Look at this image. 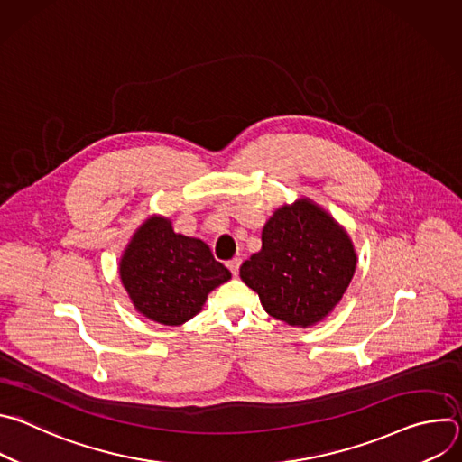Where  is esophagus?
<instances>
[{
    "mask_svg": "<svg viewBox=\"0 0 462 462\" xmlns=\"http://www.w3.org/2000/svg\"><path fill=\"white\" fill-rule=\"evenodd\" d=\"M226 267L230 269V273H232L234 276H237V273H239V267H241V259H239V257H236V259H230V261L226 263Z\"/></svg>",
    "mask_w": 462,
    "mask_h": 462,
    "instance_id": "34e87169",
    "label": "esophagus"
}]
</instances>
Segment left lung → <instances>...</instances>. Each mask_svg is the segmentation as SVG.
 <instances>
[{"mask_svg":"<svg viewBox=\"0 0 462 462\" xmlns=\"http://www.w3.org/2000/svg\"><path fill=\"white\" fill-rule=\"evenodd\" d=\"M356 261L347 230L309 197H300L271 216L261 250L243 263L239 276L273 318L307 328L342 301Z\"/></svg>","mask_w":462,"mask_h":462,"instance_id":"8db88e82","label":"left lung"}]
</instances>
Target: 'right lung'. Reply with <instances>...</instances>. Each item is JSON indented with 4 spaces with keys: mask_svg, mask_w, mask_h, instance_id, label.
Listing matches in <instances>:
<instances>
[{
    "mask_svg": "<svg viewBox=\"0 0 462 462\" xmlns=\"http://www.w3.org/2000/svg\"><path fill=\"white\" fill-rule=\"evenodd\" d=\"M118 274L139 314L171 327L199 314L208 294L232 278L205 241L177 234L171 219L159 214L131 236Z\"/></svg>",
    "mask_w": 462,
    "mask_h": 462,
    "instance_id": "add662e5",
    "label": "right lung"
}]
</instances>
